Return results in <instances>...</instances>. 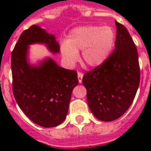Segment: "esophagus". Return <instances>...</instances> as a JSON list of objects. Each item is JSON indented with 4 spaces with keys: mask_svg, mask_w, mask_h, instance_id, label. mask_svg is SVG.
<instances>
[{
    "mask_svg": "<svg viewBox=\"0 0 151 151\" xmlns=\"http://www.w3.org/2000/svg\"><path fill=\"white\" fill-rule=\"evenodd\" d=\"M78 78L79 83H82V78H83V73H81V72L78 73Z\"/></svg>",
    "mask_w": 151,
    "mask_h": 151,
    "instance_id": "obj_1",
    "label": "esophagus"
}]
</instances>
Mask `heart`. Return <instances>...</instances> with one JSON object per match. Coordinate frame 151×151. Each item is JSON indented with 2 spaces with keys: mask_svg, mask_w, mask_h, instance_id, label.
I'll list each match as a JSON object with an SVG mask.
<instances>
[{
  "mask_svg": "<svg viewBox=\"0 0 151 151\" xmlns=\"http://www.w3.org/2000/svg\"><path fill=\"white\" fill-rule=\"evenodd\" d=\"M116 33L109 26L91 25L73 29L68 40L63 41L60 52L70 65L78 60L82 50V60L86 65L98 67L106 61L113 49Z\"/></svg>",
  "mask_w": 151,
  "mask_h": 151,
  "instance_id": "heart-1",
  "label": "heart"
}]
</instances>
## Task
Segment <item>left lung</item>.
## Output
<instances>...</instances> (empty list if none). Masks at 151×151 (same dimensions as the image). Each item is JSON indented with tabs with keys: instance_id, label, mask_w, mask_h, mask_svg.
I'll list each match as a JSON object with an SVG mask.
<instances>
[{
	"instance_id": "left-lung-1",
	"label": "left lung",
	"mask_w": 151,
	"mask_h": 151,
	"mask_svg": "<svg viewBox=\"0 0 151 151\" xmlns=\"http://www.w3.org/2000/svg\"><path fill=\"white\" fill-rule=\"evenodd\" d=\"M115 50L104 64L86 73L82 83L91 111L102 121H111L129 109L140 82L137 50L125 27L116 21Z\"/></svg>"
}]
</instances>
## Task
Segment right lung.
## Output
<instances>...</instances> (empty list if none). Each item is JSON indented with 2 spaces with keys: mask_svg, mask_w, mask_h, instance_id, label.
Segmentation results:
<instances>
[{
  "mask_svg": "<svg viewBox=\"0 0 151 151\" xmlns=\"http://www.w3.org/2000/svg\"><path fill=\"white\" fill-rule=\"evenodd\" d=\"M46 45L53 54L60 52L55 36L33 25L20 35L11 55L13 93L19 108L34 123L56 127L65 119L73 89L78 84V73L64 69L50 57L38 65L28 60L29 45Z\"/></svg>",
  "mask_w": 151,
  "mask_h": 151,
  "instance_id": "1",
  "label": "right lung"
}]
</instances>
